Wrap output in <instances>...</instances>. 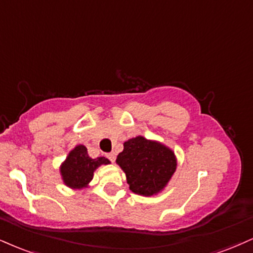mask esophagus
<instances>
[{
  "label": "esophagus",
  "instance_id": "esophagus-1",
  "mask_svg": "<svg viewBox=\"0 0 253 253\" xmlns=\"http://www.w3.org/2000/svg\"><path fill=\"white\" fill-rule=\"evenodd\" d=\"M106 157H107L108 159L112 161V163H114V161H115V157H117V154H115L114 152H112V153H108V154H106Z\"/></svg>",
  "mask_w": 253,
  "mask_h": 253
}]
</instances>
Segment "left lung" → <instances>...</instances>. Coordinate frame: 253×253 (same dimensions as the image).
I'll list each match as a JSON object with an SVG mask.
<instances>
[{"label":"left lung","instance_id":"1","mask_svg":"<svg viewBox=\"0 0 253 253\" xmlns=\"http://www.w3.org/2000/svg\"><path fill=\"white\" fill-rule=\"evenodd\" d=\"M117 164L123 169L129 190L140 196H154L164 190L176 169L174 152L139 135L127 140Z\"/></svg>","mask_w":253,"mask_h":253}]
</instances>
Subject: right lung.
Here are the masks:
<instances>
[{"label": "right lung", "mask_w": 253, "mask_h": 253, "mask_svg": "<svg viewBox=\"0 0 253 253\" xmlns=\"http://www.w3.org/2000/svg\"><path fill=\"white\" fill-rule=\"evenodd\" d=\"M108 164H111V161L105 157L92 159L88 156L86 146L78 145L69 152L68 157L60 167V172L67 186L80 190L88 186L97 167Z\"/></svg>", "instance_id": "1"}]
</instances>
